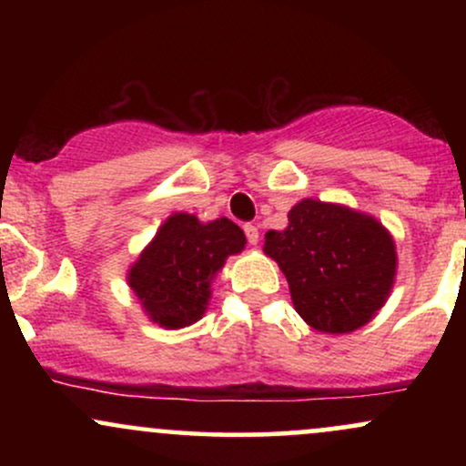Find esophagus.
I'll return each mask as SVG.
<instances>
[{"mask_svg": "<svg viewBox=\"0 0 466 466\" xmlns=\"http://www.w3.org/2000/svg\"><path fill=\"white\" fill-rule=\"evenodd\" d=\"M243 229H245V237H248V243L258 245V228L251 226V223H245Z\"/></svg>", "mask_w": 466, "mask_h": 466, "instance_id": "esophagus-1", "label": "esophagus"}]
</instances>
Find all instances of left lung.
Listing matches in <instances>:
<instances>
[{
  "label": "left lung",
  "mask_w": 466,
  "mask_h": 466,
  "mask_svg": "<svg viewBox=\"0 0 466 466\" xmlns=\"http://www.w3.org/2000/svg\"><path fill=\"white\" fill-rule=\"evenodd\" d=\"M263 251L285 274L293 307L311 329L341 335L381 311L397 278V245L372 215L341 203L302 199Z\"/></svg>",
  "instance_id": "obj_1"
}]
</instances>
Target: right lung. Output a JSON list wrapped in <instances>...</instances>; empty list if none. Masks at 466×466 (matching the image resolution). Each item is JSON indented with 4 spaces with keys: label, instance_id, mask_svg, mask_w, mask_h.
Masks as SVG:
<instances>
[{
    "label": "right lung",
    "instance_id": "1",
    "mask_svg": "<svg viewBox=\"0 0 466 466\" xmlns=\"http://www.w3.org/2000/svg\"><path fill=\"white\" fill-rule=\"evenodd\" d=\"M245 243L243 229L226 217L203 223L188 212H173L129 267L127 282L153 324L184 329L203 318L212 280Z\"/></svg>",
    "mask_w": 466,
    "mask_h": 466
}]
</instances>
